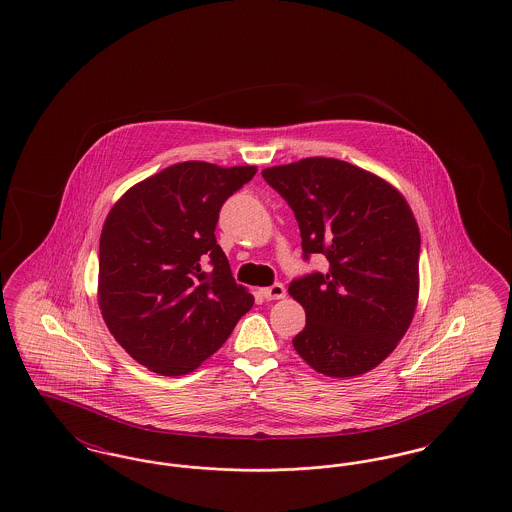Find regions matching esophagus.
<instances>
[{"instance_id": "esophagus-1", "label": "esophagus", "mask_w": 512, "mask_h": 512, "mask_svg": "<svg viewBox=\"0 0 512 512\" xmlns=\"http://www.w3.org/2000/svg\"><path fill=\"white\" fill-rule=\"evenodd\" d=\"M263 297L267 299V301H274V299H282V297H286V288L282 286V284H272V286H268L263 290Z\"/></svg>"}]
</instances>
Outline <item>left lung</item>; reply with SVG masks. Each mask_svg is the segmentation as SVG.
<instances>
[{
  "label": "left lung",
  "mask_w": 512,
  "mask_h": 512,
  "mask_svg": "<svg viewBox=\"0 0 512 512\" xmlns=\"http://www.w3.org/2000/svg\"><path fill=\"white\" fill-rule=\"evenodd\" d=\"M263 178L292 207L303 257L328 259L326 272L288 288L307 315L295 351L324 376L365 374L397 347L418 303L420 232L407 199L330 157L270 167Z\"/></svg>",
  "instance_id": "8db88e82"
}]
</instances>
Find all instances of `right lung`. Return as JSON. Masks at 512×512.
I'll use <instances>...</instances> for the list:
<instances>
[{"mask_svg": "<svg viewBox=\"0 0 512 512\" xmlns=\"http://www.w3.org/2000/svg\"><path fill=\"white\" fill-rule=\"evenodd\" d=\"M255 172L178 163L132 186L109 211L99 238V309L140 365L161 376L192 372L253 307L215 228L222 203Z\"/></svg>", "mask_w": 512, "mask_h": 512, "instance_id": "1", "label": "right lung"}]
</instances>
